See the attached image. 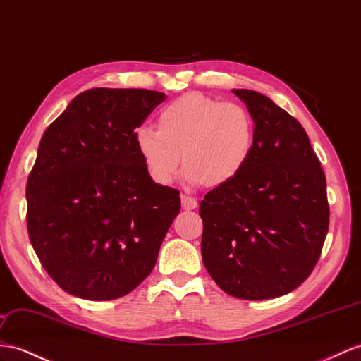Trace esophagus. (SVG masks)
<instances>
[{"instance_id":"34e87169","label":"esophagus","mask_w":361,"mask_h":361,"mask_svg":"<svg viewBox=\"0 0 361 361\" xmlns=\"http://www.w3.org/2000/svg\"><path fill=\"white\" fill-rule=\"evenodd\" d=\"M197 206H198V202L195 198L188 197V195H181V207L184 210H193V209H197Z\"/></svg>"}]
</instances>
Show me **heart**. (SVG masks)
<instances>
[{
  "label": "heart",
  "mask_w": 361,
  "mask_h": 361,
  "mask_svg": "<svg viewBox=\"0 0 361 361\" xmlns=\"http://www.w3.org/2000/svg\"><path fill=\"white\" fill-rule=\"evenodd\" d=\"M255 138V120L247 108L189 92L161 108L157 129L137 128L134 145L155 183H172L181 155L184 180L218 188L244 171Z\"/></svg>",
  "instance_id": "heart-1"
}]
</instances>
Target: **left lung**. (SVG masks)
Masks as SVG:
<instances>
[{"label":"left lung","instance_id":"1","mask_svg":"<svg viewBox=\"0 0 361 361\" xmlns=\"http://www.w3.org/2000/svg\"><path fill=\"white\" fill-rule=\"evenodd\" d=\"M232 91L255 120V149L235 180L201 201L202 262L233 298L273 299L298 288L319 261L326 178L298 120L261 92Z\"/></svg>","mask_w":361,"mask_h":361}]
</instances>
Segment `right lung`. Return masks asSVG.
<instances>
[{"label": "right lung", "mask_w": 361, "mask_h": 361, "mask_svg": "<svg viewBox=\"0 0 361 361\" xmlns=\"http://www.w3.org/2000/svg\"><path fill=\"white\" fill-rule=\"evenodd\" d=\"M164 99L151 90H87L41 138L27 180V230L45 271L76 298L131 293L180 214V192L147 175L134 145Z\"/></svg>", "instance_id": "obj_1"}]
</instances>
